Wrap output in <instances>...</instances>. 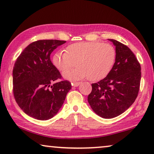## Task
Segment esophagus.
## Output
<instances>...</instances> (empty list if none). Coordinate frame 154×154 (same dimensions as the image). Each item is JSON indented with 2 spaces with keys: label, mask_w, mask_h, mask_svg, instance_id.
I'll return each instance as SVG.
<instances>
[{
  "label": "esophagus",
  "mask_w": 154,
  "mask_h": 154,
  "mask_svg": "<svg viewBox=\"0 0 154 154\" xmlns=\"http://www.w3.org/2000/svg\"><path fill=\"white\" fill-rule=\"evenodd\" d=\"M80 84V82H72V86H75V87H77V86H78Z\"/></svg>",
  "instance_id": "esophagus-1"
}]
</instances>
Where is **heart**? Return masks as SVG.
I'll use <instances>...</instances> for the list:
<instances>
[{
    "mask_svg": "<svg viewBox=\"0 0 154 154\" xmlns=\"http://www.w3.org/2000/svg\"><path fill=\"white\" fill-rule=\"evenodd\" d=\"M116 60V51L112 45L100 42L73 43L66 47V51L54 54L52 61L61 72L74 65L76 69L63 74L67 79L79 80L87 77L91 81L105 78L112 70Z\"/></svg>",
    "mask_w": 154,
    "mask_h": 154,
    "instance_id": "1",
    "label": "heart"
}]
</instances>
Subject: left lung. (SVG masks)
Masks as SVG:
<instances>
[{
  "label": "left lung",
  "instance_id": "left-lung-1",
  "mask_svg": "<svg viewBox=\"0 0 154 154\" xmlns=\"http://www.w3.org/2000/svg\"><path fill=\"white\" fill-rule=\"evenodd\" d=\"M116 47V60L109 75L92 84L88 102L94 112L104 119L118 116L137 98L141 80V66L126 45L108 39Z\"/></svg>",
  "mask_w": 154,
  "mask_h": 154
}]
</instances>
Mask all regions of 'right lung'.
Returning a JSON list of instances; mask_svg holds the SVG:
<instances>
[{"label": "right lung", "mask_w": 154, "mask_h": 154, "mask_svg": "<svg viewBox=\"0 0 154 154\" xmlns=\"http://www.w3.org/2000/svg\"><path fill=\"white\" fill-rule=\"evenodd\" d=\"M66 41L41 40L23 49L13 68V94L23 112L38 120L54 116L72 85L61 79L50 60L51 52Z\"/></svg>", "instance_id": "right-lung-1"}]
</instances>
